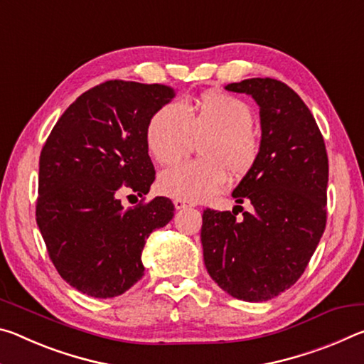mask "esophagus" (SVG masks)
Wrapping results in <instances>:
<instances>
[{
  "label": "esophagus",
  "instance_id": "esophagus-1",
  "mask_svg": "<svg viewBox=\"0 0 364 364\" xmlns=\"http://www.w3.org/2000/svg\"><path fill=\"white\" fill-rule=\"evenodd\" d=\"M173 205H175L176 210H181V208H186L188 207L186 200H181V199H175L173 200Z\"/></svg>",
  "mask_w": 364,
  "mask_h": 364
}]
</instances>
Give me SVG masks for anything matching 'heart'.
<instances>
[{"mask_svg":"<svg viewBox=\"0 0 364 364\" xmlns=\"http://www.w3.org/2000/svg\"><path fill=\"white\" fill-rule=\"evenodd\" d=\"M254 112L236 96L202 95L194 106L171 101L154 112L146 128V144L159 164L186 156L194 139L200 141V160H188L164 170L157 188L164 196L186 202L205 200L234 180L247 176L260 157V139L254 132Z\"/></svg>","mask_w":364,"mask_h":364,"instance_id":"b5f03b06","label":"heart"}]
</instances>
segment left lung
<instances>
[{"label":"left lung","instance_id":"8db88e82","mask_svg":"<svg viewBox=\"0 0 364 364\" xmlns=\"http://www.w3.org/2000/svg\"><path fill=\"white\" fill-rule=\"evenodd\" d=\"M226 90L260 106L262 149L255 168L232 191L252 210L202 215L200 241L212 279L232 297H278L304 274L321 239L328 210V152L305 102L274 78H249ZM241 207V205H236Z\"/></svg>","mask_w":364,"mask_h":364}]
</instances>
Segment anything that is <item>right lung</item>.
<instances>
[{"label":"right lung","mask_w":364,"mask_h":364,"mask_svg":"<svg viewBox=\"0 0 364 364\" xmlns=\"http://www.w3.org/2000/svg\"><path fill=\"white\" fill-rule=\"evenodd\" d=\"M175 95L171 86L109 80L78 96L43 146L36 223L58 273L90 297L136 284L146 239L173 218L167 197L123 208L117 196L149 193L156 170L146 128Z\"/></svg>","instance_id":"obj_1"}]
</instances>
